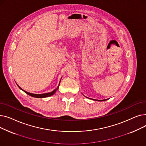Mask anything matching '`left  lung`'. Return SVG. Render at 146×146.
I'll list each match as a JSON object with an SVG mask.
<instances>
[{"mask_svg":"<svg viewBox=\"0 0 146 146\" xmlns=\"http://www.w3.org/2000/svg\"><path fill=\"white\" fill-rule=\"evenodd\" d=\"M89 99H90V98H89ZM92 99V100H94V101H96V99ZM106 100H108V99H104V100H97V101H106Z\"/></svg>","mask_w":146,"mask_h":146,"instance_id":"left-lung-1","label":"left lung"}]
</instances>
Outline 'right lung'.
<instances>
[{"label": "right lung", "instance_id": "obj_1", "mask_svg": "<svg viewBox=\"0 0 146 146\" xmlns=\"http://www.w3.org/2000/svg\"><path fill=\"white\" fill-rule=\"evenodd\" d=\"M60 81H61V79H60ZM60 82H59V84H58V87L56 88V89H55L54 90H52V92H48V93H45V94H32V93H29V92H27V91H25V90H24V89H22L18 85H18V86L19 87V88L21 89V90H23L24 92L25 93H26L27 94H28V95H29V96H32V97H34V98H47V97H49V96H52V95H53L55 93H56V92L57 90V89H58V87H59V85H60Z\"/></svg>", "mask_w": 146, "mask_h": 146}]
</instances>
